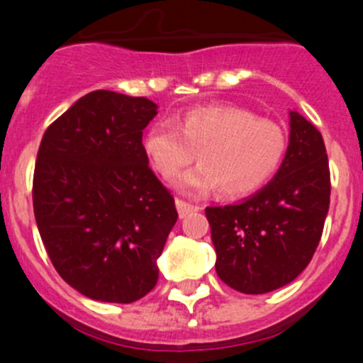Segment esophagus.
Returning <instances> with one entry per match:
<instances>
[{
    "mask_svg": "<svg viewBox=\"0 0 363 363\" xmlns=\"http://www.w3.org/2000/svg\"><path fill=\"white\" fill-rule=\"evenodd\" d=\"M175 207H177L179 216H181V218H186V216L191 214V212H195V211H196L195 205H191V203L184 202V200H181V199L175 200Z\"/></svg>",
    "mask_w": 363,
    "mask_h": 363,
    "instance_id": "34e87169",
    "label": "esophagus"
}]
</instances>
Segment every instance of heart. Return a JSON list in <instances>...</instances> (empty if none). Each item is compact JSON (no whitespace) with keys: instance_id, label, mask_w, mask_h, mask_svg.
<instances>
[{"instance_id":"obj_1","label":"heart","mask_w":363,"mask_h":363,"mask_svg":"<svg viewBox=\"0 0 363 363\" xmlns=\"http://www.w3.org/2000/svg\"><path fill=\"white\" fill-rule=\"evenodd\" d=\"M286 145L281 124L235 105L189 108L177 124L160 121L144 137L145 155L161 177H177L199 152L202 164L182 175L177 188L195 196L218 188L226 199L265 186L283 163Z\"/></svg>"}]
</instances>
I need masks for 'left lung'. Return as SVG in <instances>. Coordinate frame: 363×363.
Wrapping results in <instances>:
<instances>
[{
  "mask_svg": "<svg viewBox=\"0 0 363 363\" xmlns=\"http://www.w3.org/2000/svg\"><path fill=\"white\" fill-rule=\"evenodd\" d=\"M290 145L276 177L246 202L207 207L223 283L247 295L291 283L313 258L330 205V168L320 131L290 112Z\"/></svg>",
  "mask_w": 363,
  "mask_h": 363,
  "instance_id": "8db88e82",
  "label": "left lung"
}]
</instances>
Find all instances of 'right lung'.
<instances>
[{
    "label": "right lung",
    "mask_w": 363,
    "mask_h": 363,
    "mask_svg": "<svg viewBox=\"0 0 363 363\" xmlns=\"http://www.w3.org/2000/svg\"><path fill=\"white\" fill-rule=\"evenodd\" d=\"M158 105L93 91L45 130L33 208L54 269L79 294L130 303L158 283L156 259L179 214L142 145Z\"/></svg>",
    "instance_id": "add662e5"
}]
</instances>
